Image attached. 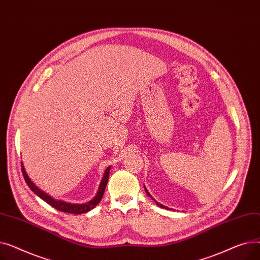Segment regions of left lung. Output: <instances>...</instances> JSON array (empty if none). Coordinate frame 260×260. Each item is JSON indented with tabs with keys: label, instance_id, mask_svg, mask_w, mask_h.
<instances>
[{
	"label": "left lung",
	"instance_id": "left-lung-1",
	"mask_svg": "<svg viewBox=\"0 0 260 260\" xmlns=\"http://www.w3.org/2000/svg\"><path fill=\"white\" fill-rule=\"evenodd\" d=\"M144 188H145V192H146V194L148 195V197H151V198H152V199H153V200H154V201L156 202V204H157V206H158V207H160V208H162V209H166V210H167V209H169V208H167V207H165V206H162V204H161V203L157 202V201H156V200H155V199H154V198H153V197L151 196V194H149V193H148V190L146 189V187H145V186H144Z\"/></svg>",
	"mask_w": 260,
	"mask_h": 260
}]
</instances>
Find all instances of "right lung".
I'll return each mask as SVG.
<instances>
[{
  "instance_id": "add662e5",
  "label": "right lung",
  "mask_w": 260,
  "mask_h": 260,
  "mask_svg": "<svg viewBox=\"0 0 260 260\" xmlns=\"http://www.w3.org/2000/svg\"><path fill=\"white\" fill-rule=\"evenodd\" d=\"M109 171H111V167H108L104 172V176H103V178L101 180L97 195H95L90 201H88L86 203L76 204V203H68V202H65V201H62V200H56V199H53L51 196H49L48 194L42 192V190H41L38 186H36V184L30 180V178L28 177V175H27V173L24 169L23 163H22V173H23V176H24V179H25L27 185L30 187V189L37 196H39L41 199H43L45 202H47L49 204V206H51L54 209H57L58 211L65 212V213H71V214H77V215L82 214V213H86V212L92 210L101 201V199L103 197V194H104L105 187H106V184H107V181H108Z\"/></svg>"
}]
</instances>
